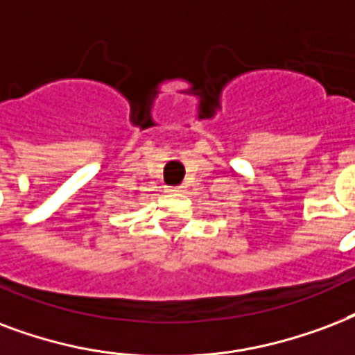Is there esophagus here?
<instances>
[{
  "mask_svg": "<svg viewBox=\"0 0 355 355\" xmlns=\"http://www.w3.org/2000/svg\"><path fill=\"white\" fill-rule=\"evenodd\" d=\"M166 192H170V194H180V192H185V185L166 187Z\"/></svg>",
  "mask_w": 355,
  "mask_h": 355,
  "instance_id": "34e87169",
  "label": "esophagus"
}]
</instances>
